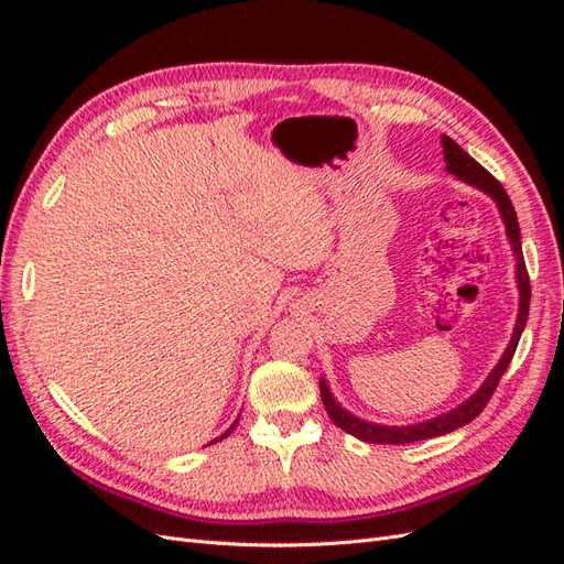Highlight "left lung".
Returning <instances> with one entry per match:
<instances>
[{"mask_svg":"<svg viewBox=\"0 0 564 564\" xmlns=\"http://www.w3.org/2000/svg\"><path fill=\"white\" fill-rule=\"evenodd\" d=\"M442 148H445V162H447V172L458 176L460 181H466L475 187H480L487 195H491L499 204V212L503 216V224L508 230V240L513 245V251L518 256V286H520V315H518V324L513 338H510V346L506 348L503 357L499 360V365L494 367V371L489 373V379L482 383V388L475 392L470 400H466L464 404H458L452 412L442 414L433 421L425 423H416V425H404V429H390V425H377V423H367L362 419H355L352 414H348L344 406H338V402L332 398V392L327 388V383L319 381V395L324 402V409L332 416V421L338 425L340 431H346L355 437H360L365 442H373V445H409V442H419V440H429V437H437L452 433L460 425L470 423L475 416H480L482 409L487 406V402L491 400L494 390H497L501 377L506 373L510 360H513L518 340L522 336V329L527 324V315H529V299H532V286H529V275H527V265L522 259V242H520V226H518V214L513 209V202H510L506 187L494 178L487 169L475 162L468 152L460 148L458 143H454L449 135H442Z\"/></svg>","mask_w":564,"mask_h":564,"instance_id":"obj_1","label":"left lung"}]
</instances>
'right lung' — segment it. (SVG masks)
<instances>
[{
  "label": "right lung",
  "instance_id": "right-lung-1",
  "mask_svg": "<svg viewBox=\"0 0 564 564\" xmlns=\"http://www.w3.org/2000/svg\"><path fill=\"white\" fill-rule=\"evenodd\" d=\"M235 423H237V421H235ZM235 423H232V425H230V429H228V433H226V435H230V431H232V429H235ZM226 435H220V440H224V437H226Z\"/></svg>",
  "mask_w": 564,
  "mask_h": 564
}]
</instances>
